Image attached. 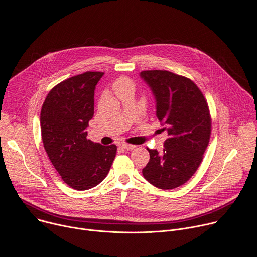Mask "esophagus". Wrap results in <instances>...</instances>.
<instances>
[{"mask_svg": "<svg viewBox=\"0 0 257 257\" xmlns=\"http://www.w3.org/2000/svg\"><path fill=\"white\" fill-rule=\"evenodd\" d=\"M121 147H122L123 149H125V150H132V149H135V148H136V146H134V145H128V144H123V145H121Z\"/></svg>", "mask_w": 257, "mask_h": 257, "instance_id": "34e87169", "label": "esophagus"}]
</instances>
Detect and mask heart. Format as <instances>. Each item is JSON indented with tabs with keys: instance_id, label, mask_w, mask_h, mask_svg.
Segmentation results:
<instances>
[{
	"instance_id": "b5f03b06",
	"label": "heart",
	"mask_w": 257,
	"mask_h": 257,
	"mask_svg": "<svg viewBox=\"0 0 257 257\" xmlns=\"http://www.w3.org/2000/svg\"><path fill=\"white\" fill-rule=\"evenodd\" d=\"M112 89L118 96L126 94V93H132V94H134L135 83L130 78L121 77L112 83Z\"/></svg>"
}]
</instances>
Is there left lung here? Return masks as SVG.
I'll return each instance as SVG.
<instances>
[{"mask_svg":"<svg viewBox=\"0 0 257 257\" xmlns=\"http://www.w3.org/2000/svg\"><path fill=\"white\" fill-rule=\"evenodd\" d=\"M156 100V115L168 138L162 152L149 150L144 177L156 188L171 190L188 181L201 164L208 146L211 119L206 99L188 78L168 71L139 74Z\"/></svg>","mask_w":257,"mask_h":257,"instance_id":"1","label":"left lung"}]
</instances>
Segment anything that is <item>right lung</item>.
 Wrapping results in <instances>:
<instances>
[{
    "instance_id": "obj_1",
    "label": "right lung",
    "mask_w": 257,
    "mask_h": 257,
    "mask_svg": "<svg viewBox=\"0 0 257 257\" xmlns=\"http://www.w3.org/2000/svg\"><path fill=\"white\" fill-rule=\"evenodd\" d=\"M104 73L87 72L56 85L41 110V132L46 153L62 180L78 191L99 184L115 157L114 145L87 138L94 114V91Z\"/></svg>"
}]
</instances>
